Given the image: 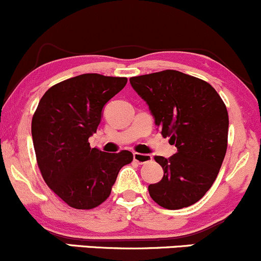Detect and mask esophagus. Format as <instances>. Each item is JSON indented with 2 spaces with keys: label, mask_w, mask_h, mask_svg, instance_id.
Here are the masks:
<instances>
[{
  "label": "esophagus",
  "mask_w": 261,
  "mask_h": 261,
  "mask_svg": "<svg viewBox=\"0 0 261 261\" xmlns=\"http://www.w3.org/2000/svg\"><path fill=\"white\" fill-rule=\"evenodd\" d=\"M133 159L137 162V163L139 164H144V163H148V162L152 161V155H149V154H142V153H134L133 154Z\"/></svg>",
  "instance_id": "1"
}]
</instances>
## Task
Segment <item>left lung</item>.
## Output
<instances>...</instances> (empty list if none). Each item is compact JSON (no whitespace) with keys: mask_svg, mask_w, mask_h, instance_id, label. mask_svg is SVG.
Masks as SVG:
<instances>
[{"mask_svg":"<svg viewBox=\"0 0 261 261\" xmlns=\"http://www.w3.org/2000/svg\"><path fill=\"white\" fill-rule=\"evenodd\" d=\"M129 82L148 105L162 136L176 147L170 158H154L164 174L148 187L149 195L170 210L197 203L213 186L225 156V105L205 81L173 69L132 77Z\"/></svg>","mask_w":261,"mask_h":261,"instance_id":"8db88e82","label":"left lung"}]
</instances>
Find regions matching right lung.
Listing matches in <instances>:
<instances>
[{
  "label": "right lung",
  "instance_id": "1",
  "mask_svg": "<svg viewBox=\"0 0 261 261\" xmlns=\"http://www.w3.org/2000/svg\"><path fill=\"white\" fill-rule=\"evenodd\" d=\"M127 85L125 77L86 73L57 83L41 98L32 118V139L44 181L64 203L93 209L111 194L128 150L105 153L89 147L103 108Z\"/></svg>",
  "mask_w": 261,
  "mask_h": 261
}]
</instances>
